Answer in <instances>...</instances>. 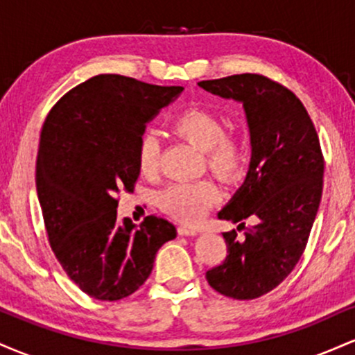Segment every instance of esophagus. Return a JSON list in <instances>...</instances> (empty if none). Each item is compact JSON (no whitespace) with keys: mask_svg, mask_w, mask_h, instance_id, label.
<instances>
[{"mask_svg":"<svg viewBox=\"0 0 355 355\" xmlns=\"http://www.w3.org/2000/svg\"><path fill=\"white\" fill-rule=\"evenodd\" d=\"M177 232L178 235H183V237H195V235H198V230L190 229V227H185V225L178 227Z\"/></svg>","mask_w":355,"mask_h":355,"instance_id":"1","label":"esophagus"}]
</instances>
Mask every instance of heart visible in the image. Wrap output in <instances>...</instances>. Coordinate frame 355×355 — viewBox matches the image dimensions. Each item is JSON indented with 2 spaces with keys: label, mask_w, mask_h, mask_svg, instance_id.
Returning <instances> with one entry per match:
<instances>
[{
  "label": "heart",
  "mask_w": 355,
  "mask_h": 355,
  "mask_svg": "<svg viewBox=\"0 0 355 355\" xmlns=\"http://www.w3.org/2000/svg\"><path fill=\"white\" fill-rule=\"evenodd\" d=\"M173 132L205 152L210 172L227 185L245 180L250 170V145L243 137L227 135V121L207 108H189L173 120ZM162 145L153 132L138 138L137 164L140 172L153 177L160 170ZM220 190L214 182H177L158 195L164 214L182 223H197L220 202Z\"/></svg>",
  "instance_id": "1"
}]
</instances>
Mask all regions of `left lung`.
Segmentation results:
<instances>
[{
    "label": "left lung",
    "instance_id": "obj_1",
    "mask_svg": "<svg viewBox=\"0 0 355 355\" xmlns=\"http://www.w3.org/2000/svg\"><path fill=\"white\" fill-rule=\"evenodd\" d=\"M198 87L240 101L250 130V170L220 220L255 225L245 237L223 234V263L207 272L210 287L237 300L267 294L294 270L307 245L324 183V157L307 110L291 89L267 76L243 73L200 81Z\"/></svg>",
    "mask_w": 355,
    "mask_h": 355
}]
</instances>
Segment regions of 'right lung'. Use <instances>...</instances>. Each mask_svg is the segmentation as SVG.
I'll return each instance as SVG.
<instances>
[{"mask_svg": "<svg viewBox=\"0 0 355 355\" xmlns=\"http://www.w3.org/2000/svg\"><path fill=\"white\" fill-rule=\"evenodd\" d=\"M182 87H158L98 75L61 98L44 120L36 158V191L56 259L85 294L132 295L152 274L158 248L177 237L166 218L140 227L116 222V195L133 190L138 138Z\"/></svg>", "mask_w": 355, "mask_h": 355, "instance_id": "right-lung-1", "label": "right lung"}]
</instances>
